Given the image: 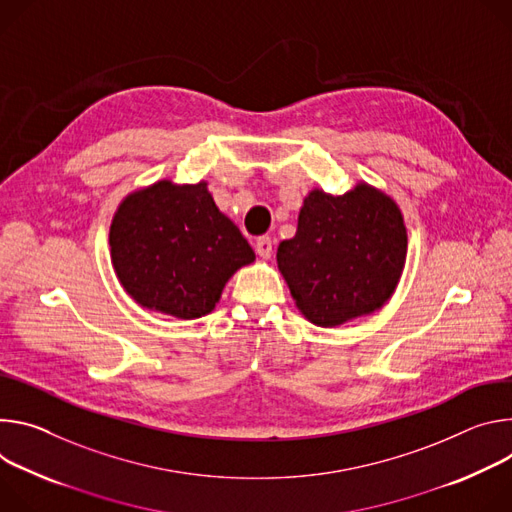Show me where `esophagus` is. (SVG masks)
Returning <instances> with one entry per match:
<instances>
[{"label": "esophagus", "instance_id": "34e87169", "mask_svg": "<svg viewBox=\"0 0 512 512\" xmlns=\"http://www.w3.org/2000/svg\"><path fill=\"white\" fill-rule=\"evenodd\" d=\"M256 254L260 258H270L272 256V240L268 236H260L256 240Z\"/></svg>", "mask_w": 512, "mask_h": 512}]
</instances>
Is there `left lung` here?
<instances>
[{
	"label": "left lung",
	"mask_w": 512,
	"mask_h": 512,
	"mask_svg": "<svg viewBox=\"0 0 512 512\" xmlns=\"http://www.w3.org/2000/svg\"><path fill=\"white\" fill-rule=\"evenodd\" d=\"M407 230L396 203L368 185L346 195L311 191L297 234L276 260L301 313L335 327L380 309L401 278Z\"/></svg>",
	"instance_id": "8db88e82"
}]
</instances>
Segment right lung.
I'll return each instance as SVG.
<instances>
[{"mask_svg":"<svg viewBox=\"0 0 512 512\" xmlns=\"http://www.w3.org/2000/svg\"><path fill=\"white\" fill-rule=\"evenodd\" d=\"M118 278L142 307L197 319L213 311L230 276L256 254L227 219L207 183L160 181L132 193L111 221Z\"/></svg>","mask_w":512,"mask_h":512,"instance_id":"add662e5","label":"right lung"}]
</instances>
